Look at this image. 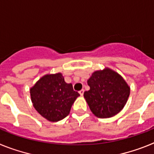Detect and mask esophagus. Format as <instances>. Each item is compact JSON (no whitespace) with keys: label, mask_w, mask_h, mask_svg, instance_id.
I'll list each match as a JSON object with an SVG mask.
<instances>
[{"label":"esophagus","mask_w":154,"mask_h":154,"mask_svg":"<svg viewBox=\"0 0 154 154\" xmlns=\"http://www.w3.org/2000/svg\"><path fill=\"white\" fill-rule=\"evenodd\" d=\"M79 94L81 95V96H83V93H84V89H82V90H80L79 92Z\"/></svg>","instance_id":"1"}]
</instances>
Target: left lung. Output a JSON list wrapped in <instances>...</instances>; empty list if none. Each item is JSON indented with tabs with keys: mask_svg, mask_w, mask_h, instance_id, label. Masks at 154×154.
<instances>
[{
	"mask_svg": "<svg viewBox=\"0 0 154 154\" xmlns=\"http://www.w3.org/2000/svg\"><path fill=\"white\" fill-rule=\"evenodd\" d=\"M87 83L90 89L84 92V98L92 113L99 118L119 113L130 96V88L126 81L109 68L94 72Z\"/></svg>",
	"mask_w": 154,
	"mask_h": 154,
	"instance_id": "left-lung-1",
	"label": "left lung"
}]
</instances>
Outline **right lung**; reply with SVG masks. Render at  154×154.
Wrapping results in <instances>:
<instances>
[{"label":"right lung","instance_id":"add662e5","mask_svg":"<svg viewBox=\"0 0 154 154\" xmlns=\"http://www.w3.org/2000/svg\"><path fill=\"white\" fill-rule=\"evenodd\" d=\"M33 106L41 116L50 122H58L70 112L72 106L80 96L66 83L62 73L48 74L30 89Z\"/></svg>","mask_w":154,"mask_h":154}]
</instances>
